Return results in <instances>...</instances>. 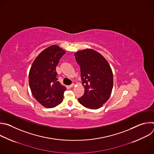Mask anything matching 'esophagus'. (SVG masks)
<instances>
[{
    "label": "esophagus",
    "instance_id": "34e87169",
    "mask_svg": "<svg viewBox=\"0 0 154 154\" xmlns=\"http://www.w3.org/2000/svg\"><path fill=\"white\" fill-rule=\"evenodd\" d=\"M74 83L71 84V85L69 86V87H70V88H72V87H74Z\"/></svg>",
    "mask_w": 154,
    "mask_h": 154
}]
</instances>
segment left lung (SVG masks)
<instances>
[{"instance_id":"left-lung-1","label":"left lung","mask_w":154,"mask_h":154,"mask_svg":"<svg viewBox=\"0 0 154 154\" xmlns=\"http://www.w3.org/2000/svg\"><path fill=\"white\" fill-rule=\"evenodd\" d=\"M74 55L85 88L83 95L78 100L86 108L98 109L108 100L112 91L113 75L110 66L100 54L91 49L78 51Z\"/></svg>"}]
</instances>
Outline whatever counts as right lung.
<instances>
[{"mask_svg":"<svg viewBox=\"0 0 154 154\" xmlns=\"http://www.w3.org/2000/svg\"><path fill=\"white\" fill-rule=\"evenodd\" d=\"M66 52L57 45L42 51L34 60L29 75L32 94L46 108H53L63 100L66 87L57 81L56 66Z\"/></svg>","mask_w":154,"mask_h":154,"instance_id":"obj_1","label":"right lung"}]
</instances>
